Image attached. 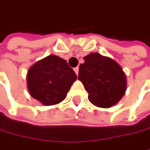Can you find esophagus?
<instances>
[{
	"instance_id": "obj_1",
	"label": "esophagus",
	"mask_w": 150,
	"mask_h": 150,
	"mask_svg": "<svg viewBox=\"0 0 150 150\" xmlns=\"http://www.w3.org/2000/svg\"><path fill=\"white\" fill-rule=\"evenodd\" d=\"M79 67H76V68H74V71H75V72H76V74H77V75L79 74Z\"/></svg>"
}]
</instances>
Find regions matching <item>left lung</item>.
I'll use <instances>...</instances> for the list:
<instances>
[{
    "instance_id": "obj_1",
    "label": "left lung",
    "mask_w": 150,
    "mask_h": 150,
    "mask_svg": "<svg viewBox=\"0 0 150 150\" xmlns=\"http://www.w3.org/2000/svg\"><path fill=\"white\" fill-rule=\"evenodd\" d=\"M80 64L79 79L88 93L89 101L99 108H111L125 94L127 79L118 63L100 53H91Z\"/></svg>"
}]
</instances>
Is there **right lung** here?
Listing matches in <instances>:
<instances>
[{
  "label": "right lung",
  "instance_id": "1",
  "mask_svg": "<svg viewBox=\"0 0 150 150\" xmlns=\"http://www.w3.org/2000/svg\"><path fill=\"white\" fill-rule=\"evenodd\" d=\"M77 79L66 60L50 55L33 64L27 76L30 95L45 106L57 104L66 98L72 83Z\"/></svg>",
  "mask_w": 150,
  "mask_h": 150
}]
</instances>
